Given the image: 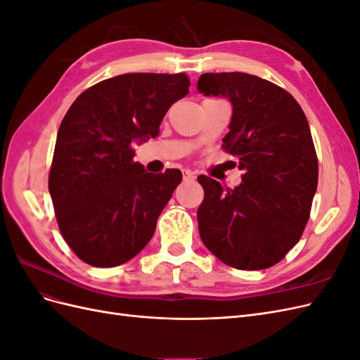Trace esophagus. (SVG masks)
<instances>
[{
    "instance_id": "esophagus-1",
    "label": "esophagus",
    "mask_w": 360,
    "mask_h": 360,
    "mask_svg": "<svg viewBox=\"0 0 360 360\" xmlns=\"http://www.w3.org/2000/svg\"><path fill=\"white\" fill-rule=\"evenodd\" d=\"M183 177H184V180H195V179H197V174H195L191 169H184L183 171Z\"/></svg>"
}]
</instances>
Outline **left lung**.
Wrapping results in <instances>:
<instances>
[{
	"label": "left lung",
	"instance_id": "obj_1",
	"mask_svg": "<svg viewBox=\"0 0 360 360\" xmlns=\"http://www.w3.org/2000/svg\"><path fill=\"white\" fill-rule=\"evenodd\" d=\"M197 86L231 102L222 147L245 171L234 189L198 177L201 240L234 269L275 266L299 242L317 191L319 160L307 115L288 91L249 73H204Z\"/></svg>",
	"mask_w": 360,
	"mask_h": 360
}]
</instances>
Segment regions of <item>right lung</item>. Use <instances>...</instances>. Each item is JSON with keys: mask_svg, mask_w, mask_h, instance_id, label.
I'll return each mask as SVG.
<instances>
[{"mask_svg": "<svg viewBox=\"0 0 360 360\" xmlns=\"http://www.w3.org/2000/svg\"><path fill=\"white\" fill-rule=\"evenodd\" d=\"M189 85L184 73L120 75L85 90L64 115L49 193L64 240L84 263L120 266L153 237L181 172H147L132 144L159 135Z\"/></svg>", "mask_w": 360, "mask_h": 360, "instance_id": "add662e5", "label": "right lung"}]
</instances>
